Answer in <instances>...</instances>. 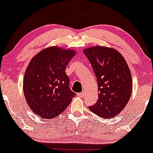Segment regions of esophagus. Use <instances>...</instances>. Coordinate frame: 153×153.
I'll return each instance as SVG.
<instances>
[{"mask_svg": "<svg viewBox=\"0 0 153 153\" xmlns=\"http://www.w3.org/2000/svg\"><path fill=\"white\" fill-rule=\"evenodd\" d=\"M76 95L78 96L79 97H81V98H83L84 97V92H81V93H79V94H76Z\"/></svg>", "mask_w": 153, "mask_h": 153, "instance_id": "1", "label": "esophagus"}]
</instances>
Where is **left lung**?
Wrapping results in <instances>:
<instances>
[{"instance_id":"1","label":"left lung","mask_w":153,"mask_h":153,"mask_svg":"<svg viewBox=\"0 0 153 153\" xmlns=\"http://www.w3.org/2000/svg\"><path fill=\"white\" fill-rule=\"evenodd\" d=\"M97 76L99 99L89 110L103 118L116 116L128 102L132 92L131 71L123 56L118 51L97 46L86 49Z\"/></svg>"}]
</instances>
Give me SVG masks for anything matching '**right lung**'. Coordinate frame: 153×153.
Returning a JSON list of instances; mask_svg holds the SVG:
<instances>
[{"mask_svg": "<svg viewBox=\"0 0 153 153\" xmlns=\"http://www.w3.org/2000/svg\"><path fill=\"white\" fill-rule=\"evenodd\" d=\"M74 55L73 50L52 47L39 52L27 66L24 95L31 110L40 118L59 116L76 96L69 88V78L65 72Z\"/></svg>", "mask_w": 153, "mask_h": 153, "instance_id": "obj_1", "label": "right lung"}]
</instances>
